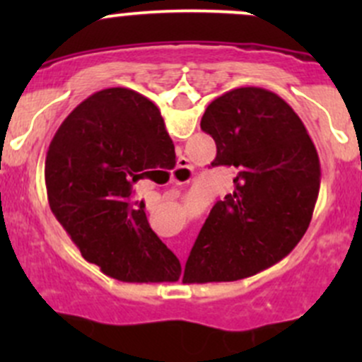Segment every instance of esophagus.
Instances as JSON below:
<instances>
[{"label":"esophagus","instance_id":"1","mask_svg":"<svg viewBox=\"0 0 362 362\" xmlns=\"http://www.w3.org/2000/svg\"><path fill=\"white\" fill-rule=\"evenodd\" d=\"M171 178H173V182H177V184H185V182L191 180V178H192V166L189 164L187 158L178 159V166L175 168L173 173H171Z\"/></svg>","mask_w":362,"mask_h":362}]
</instances>
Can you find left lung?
<instances>
[{
    "label": "left lung",
    "mask_w": 362,
    "mask_h": 362,
    "mask_svg": "<svg viewBox=\"0 0 362 362\" xmlns=\"http://www.w3.org/2000/svg\"><path fill=\"white\" fill-rule=\"evenodd\" d=\"M202 129L217 145L211 166L238 170L185 262L184 284L247 279L286 257L312 221L320 163L305 124L268 89L238 87L206 107Z\"/></svg>",
    "instance_id": "1"
}]
</instances>
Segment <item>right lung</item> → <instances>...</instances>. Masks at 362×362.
Here are the masks:
<instances>
[{"mask_svg": "<svg viewBox=\"0 0 362 362\" xmlns=\"http://www.w3.org/2000/svg\"><path fill=\"white\" fill-rule=\"evenodd\" d=\"M175 151L159 108L124 87L90 94L54 134L47 198L80 254L120 282H177L182 266L152 231L133 185ZM163 170V168H160Z\"/></svg>", "mask_w": 362, "mask_h": 362, "instance_id": "1", "label": "right lung"}]
</instances>
